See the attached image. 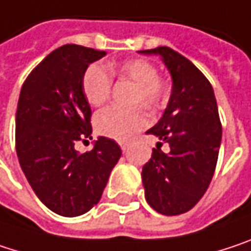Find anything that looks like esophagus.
Masks as SVG:
<instances>
[{
  "mask_svg": "<svg viewBox=\"0 0 251 251\" xmlns=\"http://www.w3.org/2000/svg\"><path fill=\"white\" fill-rule=\"evenodd\" d=\"M120 146H121L123 151H127V150L130 149V146H131V141H121Z\"/></svg>",
  "mask_w": 251,
  "mask_h": 251,
  "instance_id": "obj_1",
  "label": "esophagus"
}]
</instances>
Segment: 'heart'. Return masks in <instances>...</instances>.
<instances>
[{
	"label": "heart",
	"mask_w": 251,
	"mask_h": 251,
	"mask_svg": "<svg viewBox=\"0 0 251 251\" xmlns=\"http://www.w3.org/2000/svg\"><path fill=\"white\" fill-rule=\"evenodd\" d=\"M110 75L121 82L133 83L128 97L130 104H141L149 110L157 111L168 101V85L157 76L156 66L147 59L134 57L111 63L108 71L97 63L86 68L82 78V91L92 107H102L110 101L112 89ZM141 105H131L128 108L111 107L98 112L95 117L97 131L114 140L130 139L149 124V114Z\"/></svg>",
	"instance_id": "heart-1"
}]
</instances>
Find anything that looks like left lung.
Here are the masks:
<instances>
[{
    "label": "left lung",
    "instance_id": "8db88e82",
    "mask_svg": "<svg viewBox=\"0 0 251 251\" xmlns=\"http://www.w3.org/2000/svg\"><path fill=\"white\" fill-rule=\"evenodd\" d=\"M139 53L159 54L172 76L168 107L147 130L160 141L143 166L144 197L154 211L179 215L198 204L215 172L223 136L218 107L209 80L180 53L166 46Z\"/></svg>",
    "mask_w": 251,
    "mask_h": 251
}]
</instances>
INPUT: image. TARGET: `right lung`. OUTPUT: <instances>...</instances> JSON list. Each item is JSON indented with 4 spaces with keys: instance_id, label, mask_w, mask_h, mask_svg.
<instances>
[{
    "instance_id": "1",
    "label": "right lung",
    "mask_w": 251,
    "mask_h": 251,
    "mask_svg": "<svg viewBox=\"0 0 251 251\" xmlns=\"http://www.w3.org/2000/svg\"><path fill=\"white\" fill-rule=\"evenodd\" d=\"M107 53L65 45L53 50L23 83L16 114L20 166L37 198L53 212L78 217L100 202L120 146L98 137L92 150L75 143L92 139L91 107L82 91L86 68Z\"/></svg>"
}]
</instances>
